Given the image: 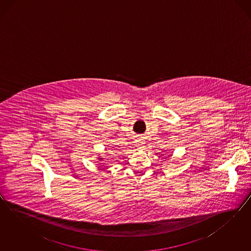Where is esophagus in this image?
<instances>
[{
    "mask_svg": "<svg viewBox=\"0 0 251 251\" xmlns=\"http://www.w3.org/2000/svg\"><path fill=\"white\" fill-rule=\"evenodd\" d=\"M138 146H139V149H144L145 148V143H143V142H139L138 143Z\"/></svg>",
    "mask_w": 251,
    "mask_h": 251,
    "instance_id": "obj_1",
    "label": "esophagus"
}]
</instances>
